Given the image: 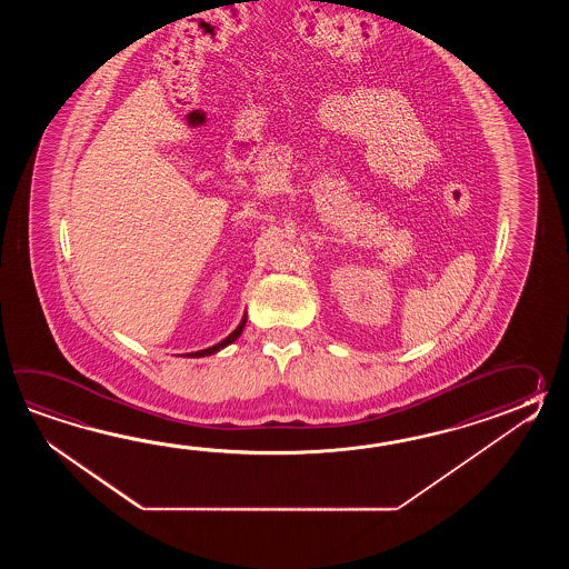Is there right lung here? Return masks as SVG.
<instances>
[{
    "label": "right lung",
    "mask_w": 569,
    "mask_h": 569,
    "mask_svg": "<svg viewBox=\"0 0 569 569\" xmlns=\"http://www.w3.org/2000/svg\"><path fill=\"white\" fill-rule=\"evenodd\" d=\"M243 326H246V315H243V319L240 321V326L236 327V329L231 331L228 338L221 339L219 343L211 346V348H207V350L191 351V353H187V358H203V356H211V353H216V351L223 350L226 346H230V343H233L236 339L242 336Z\"/></svg>",
    "instance_id": "add662e5"
}]
</instances>
